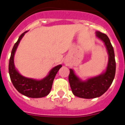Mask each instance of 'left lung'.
<instances>
[{
	"mask_svg": "<svg viewBox=\"0 0 125 125\" xmlns=\"http://www.w3.org/2000/svg\"><path fill=\"white\" fill-rule=\"evenodd\" d=\"M96 36L103 41L108 54V62L105 71L101 74L81 80L70 69L69 82L73 93L75 96L83 99H94L101 97L108 89L112 83L115 74V60L114 48L108 37L100 32H96Z\"/></svg>",
	"mask_w": 125,
	"mask_h": 125,
	"instance_id": "8db88e82",
	"label": "left lung"
}]
</instances>
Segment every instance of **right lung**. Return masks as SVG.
<instances>
[{
	"label": "right lung",
	"instance_id": "obj_1",
	"mask_svg": "<svg viewBox=\"0 0 125 125\" xmlns=\"http://www.w3.org/2000/svg\"><path fill=\"white\" fill-rule=\"evenodd\" d=\"M27 32H24L19 36L13 47L9 62V74L13 85L19 93L30 98H42L49 95L55 76L62 65H58L53 67L49 71L48 75L41 80L27 78L21 74L15 67L14 56L21 40Z\"/></svg>",
	"mask_w": 125,
	"mask_h": 125
}]
</instances>
